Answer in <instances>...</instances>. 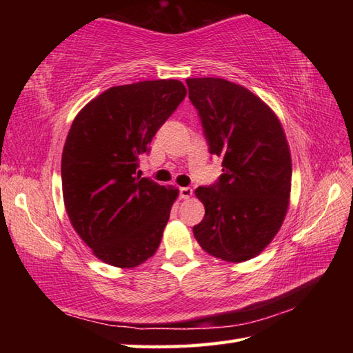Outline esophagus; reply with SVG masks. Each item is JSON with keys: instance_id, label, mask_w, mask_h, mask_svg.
<instances>
[{"instance_id": "1", "label": "esophagus", "mask_w": 353, "mask_h": 353, "mask_svg": "<svg viewBox=\"0 0 353 353\" xmlns=\"http://www.w3.org/2000/svg\"><path fill=\"white\" fill-rule=\"evenodd\" d=\"M179 192H181V199H190L192 196V188H190V186H183V188L179 190Z\"/></svg>"}]
</instances>
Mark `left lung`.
Here are the masks:
<instances>
[{"label": "left lung", "instance_id": "1", "mask_svg": "<svg viewBox=\"0 0 353 353\" xmlns=\"http://www.w3.org/2000/svg\"><path fill=\"white\" fill-rule=\"evenodd\" d=\"M209 153L220 156L223 174L199 186L205 219L194 226L201 249L228 262L259 254L287 215L291 154L282 124L259 97L215 77L188 79Z\"/></svg>", "mask_w": 353, "mask_h": 353}]
</instances>
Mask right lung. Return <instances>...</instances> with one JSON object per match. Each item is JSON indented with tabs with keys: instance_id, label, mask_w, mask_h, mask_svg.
<instances>
[{
	"instance_id": "add662e5",
	"label": "right lung",
	"mask_w": 353,
	"mask_h": 353,
	"mask_svg": "<svg viewBox=\"0 0 353 353\" xmlns=\"http://www.w3.org/2000/svg\"><path fill=\"white\" fill-rule=\"evenodd\" d=\"M186 95L179 80L109 88L79 112L62 153L72 228L106 264L137 267L156 253L179 191L138 171L156 132Z\"/></svg>"
}]
</instances>
